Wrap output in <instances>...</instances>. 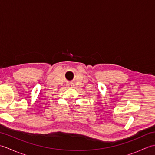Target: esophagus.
Masks as SVG:
<instances>
[{
    "label": "esophagus",
    "instance_id": "obj_1",
    "mask_svg": "<svg viewBox=\"0 0 155 155\" xmlns=\"http://www.w3.org/2000/svg\"><path fill=\"white\" fill-rule=\"evenodd\" d=\"M69 87H73V84H69Z\"/></svg>",
    "mask_w": 155,
    "mask_h": 155
}]
</instances>
